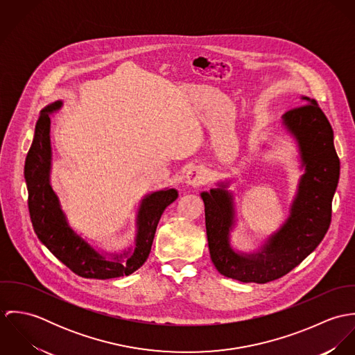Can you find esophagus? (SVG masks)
Instances as JSON below:
<instances>
[{"label":"esophagus","mask_w":355,"mask_h":355,"mask_svg":"<svg viewBox=\"0 0 355 355\" xmlns=\"http://www.w3.org/2000/svg\"><path fill=\"white\" fill-rule=\"evenodd\" d=\"M184 180H186L187 186L197 187V186L202 184L203 182H205V171H203L202 168H200V166H193V168H190L187 171Z\"/></svg>","instance_id":"esophagus-1"}]
</instances>
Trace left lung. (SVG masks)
<instances>
[{"label": "left lung", "mask_w": 355, "mask_h": 355, "mask_svg": "<svg viewBox=\"0 0 355 355\" xmlns=\"http://www.w3.org/2000/svg\"><path fill=\"white\" fill-rule=\"evenodd\" d=\"M301 100L306 103L282 116V127L297 142L304 173L288 217L257 250L239 252L231 245V232L236 225L235 197L228 190L232 180L217 182L216 189L200 194L210 258L225 277L259 284L276 280L313 253L329 228L340 161L324 112L314 100L304 96Z\"/></svg>", "instance_id": "left-lung-1"}]
</instances>
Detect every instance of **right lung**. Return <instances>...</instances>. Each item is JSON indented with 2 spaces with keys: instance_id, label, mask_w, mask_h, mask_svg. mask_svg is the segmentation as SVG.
<instances>
[{
  "instance_id": "1",
  "label": "right lung",
  "mask_w": 355,
  "mask_h": 355,
  "mask_svg": "<svg viewBox=\"0 0 355 355\" xmlns=\"http://www.w3.org/2000/svg\"><path fill=\"white\" fill-rule=\"evenodd\" d=\"M62 105L58 100L41 110L33 145L26 157L24 179L34 231L42 245L78 276L101 280L128 276L148 259L161 214L178 198V190L166 187L152 191L141 200L132 246L109 253L92 245L71 227L51 186V114L57 113Z\"/></svg>"
}]
</instances>
